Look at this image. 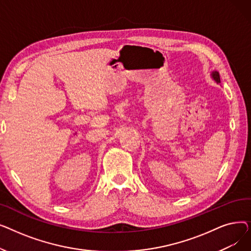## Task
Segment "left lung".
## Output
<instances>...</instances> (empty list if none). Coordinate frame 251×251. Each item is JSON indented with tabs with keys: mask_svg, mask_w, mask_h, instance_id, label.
<instances>
[{
	"mask_svg": "<svg viewBox=\"0 0 251 251\" xmlns=\"http://www.w3.org/2000/svg\"><path fill=\"white\" fill-rule=\"evenodd\" d=\"M212 77L214 78V80H215L217 83H221V79H220V74H219V72L214 71V72L212 73Z\"/></svg>",
	"mask_w": 251,
	"mask_h": 251,
	"instance_id": "left-lung-1",
	"label": "left lung"
}]
</instances>
